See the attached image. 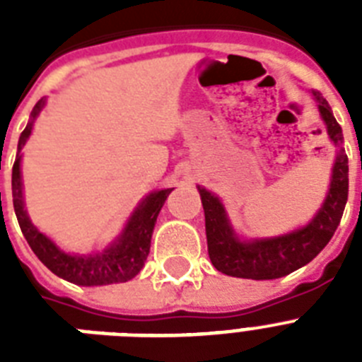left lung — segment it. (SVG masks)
Listing matches in <instances>:
<instances>
[{"instance_id": "left-lung-1", "label": "left lung", "mask_w": 362, "mask_h": 362, "mask_svg": "<svg viewBox=\"0 0 362 362\" xmlns=\"http://www.w3.org/2000/svg\"><path fill=\"white\" fill-rule=\"evenodd\" d=\"M312 95L327 125V133L334 142V146H338V153L332 167L331 187L325 203L321 204V209L308 226L281 237L255 238L250 242L240 240L237 233L233 231L220 199L209 189L197 186L204 209L210 261L223 274L250 280H274L291 274L293 270L310 263L329 244L342 220L349 189V167L348 156L342 148V127L332 116L327 99L320 92H312Z\"/></svg>"}]
</instances>
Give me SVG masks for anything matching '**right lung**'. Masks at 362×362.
Listing matches in <instances>:
<instances>
[{"instance_id": "obj_1", "label": "right lung", "mask_w": 362, "mask_h": 362, "mask_svg": "<svg viewBox=\"0 0 362 362\" xmlns=\"http://www.w3.org/2000/svg\"><path fill=\"white\" fill-rule=\"evenodd\" d=\"M45 101H39L31 112V118L35 120L39 110L42 109ZM33 120L25 125L18 141V152L13 165V206L22 235L25 237L30 247L33 250L39 261L47 269H50L56 276L64 280L76 284V286H109V284H120L135 278L144 267L148 253H150V240H152L153 226L158 220L161 206L165 204L169 193L175 187L159 189L142 199L135 212L131 214L124 231L107 250L101 253H65L48 237H45L39 229L28 218L24 209V197H22V176H20V152L24 148L25 141L31 133ZM1 195V193H0Z\"/></svg>"}]
</instances>
